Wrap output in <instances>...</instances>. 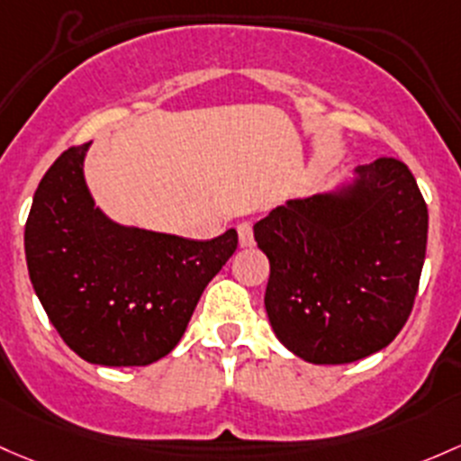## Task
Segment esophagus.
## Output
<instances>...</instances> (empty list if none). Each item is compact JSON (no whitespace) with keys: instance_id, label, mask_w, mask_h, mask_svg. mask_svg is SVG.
<instances>
[{"instance_id":"1","label":"esophagus","mask_w":461,"mask_h":461,"mask_svg":"<svg viewBox=\"0 0 461 461\" xmlns=\"http://www.w3.org/2000/svg\"><path fill=\"white\" fill-rule=\"evenodd\" d=\"M236 231H239V245L243 247H251L254 245V230H251V222H240L239 227H236Z\"/></svg>"}]
</instances>
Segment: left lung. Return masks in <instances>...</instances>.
Returning a JSON list of instances; mask_svg holds the SVG:
<instances>
[{
    "label": "left lung",
    "mask_w": 461,
    "mask_h": 461,
    "mask_svg": "<svg viewBox=\"0 0 461 461\" xmlns=\"http://www.w3.org/2000/svg\"><path fill=\"white\" fill-rule=\"evenodd\" d=\"M426 234V203L397 158L271 210L254 239L269 258L265 309L276 338L312 365L384 348L413 309Z\"/></svg>",
    "instance_id": "left-lung-1"
}]
</instances>
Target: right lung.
<instances>
[{
	"label": "right lung",
	"mask_w": 461,
	"mask_h": 461,
	"mask_svg": "<svg viewBox=\"0 0 461 461\" xmlns=\"http://www.w3.org/2000/svg\"><path fill=\"white\" fill-rule=\"evenodd\" d=\"M90 145L66 149L39 183L23 234L28 274L77 356L101 366L152 365L178 345L239 234L201 243L113 221L86 183Z\"/></svg>",
	"instance_id": "add662e5"
}]
</instances>
